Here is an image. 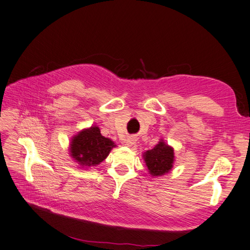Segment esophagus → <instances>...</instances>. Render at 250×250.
I'll list each match as a JSON object with an SVG mask.
<instances>
[{
  "label": "esophagus",
  "mask_w": 250,
  "mask_h": 250,
  "mask_svg": "<svg viewBox=\"0 0 250 250\" xmlns=\"http://www.w3.org/2000/svg\"><path fill=\"white\" fill-rule=\"evenodd\" d=\"M134 143H135V139H134V138H128V139L126 140V145L129 146V147L132 146Z\"/></svg>",
  "instance_id": "esophagus-1"
}]
</instances>
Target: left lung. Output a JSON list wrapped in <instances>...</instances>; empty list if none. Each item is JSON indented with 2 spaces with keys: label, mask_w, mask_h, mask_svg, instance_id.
<instances>
[{
  "label": "left lung",
  "mask_w": 250,
  "mask_h": 250,
  "mask_svg": "<svg viewBox=\"0 0 250 250\" xmlns=\"http://www.w3.org/2000/svg\"><path fill=\"white\" fill-rule=\"evenodd\" d=\"M174 149L163 140L151 150L143 153L149 173L152 176H162L171 171L174 164Z\"/></svg>",
  "instance_id": "left-lung-1"
}]
</instances>
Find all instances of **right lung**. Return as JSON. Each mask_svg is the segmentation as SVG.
Here are the masks:
<instances>
[{
  "label": "right lung",
  "mask_w": 250,
  "mask_h": 250,
  "mask_svg": "<svg viewBox=\"0 0 250 250\" xmlns=\"http://www.w3.org/2000/svg\"><path fill=\"white\" fill-rule=\"evenodd\" d=\"M116 147L115 143L105 138L100 128L94 125L74 135L70 144L71 156L82 168H88L102 163Z\"/></svg>",
  "instance_id": "right-lung-1"
}]
</instances>
